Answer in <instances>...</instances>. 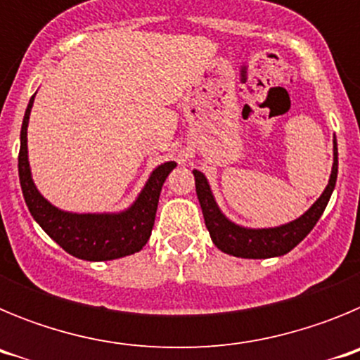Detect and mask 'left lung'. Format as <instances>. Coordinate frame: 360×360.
<instances>
[{
	"mask_svg": "<svg viewBox=\"0 0 360 360\" xmlns=\"http://www.w3.org/2000/svg\"><path fill=\"white\" fill-rule=\"evenodd\" d=\"M337 165H339V160H337V141L333 139L332 174H330L328 186L323 191V195L314 202V205L304 214H301L294 221H288V224L279 225V227L265 229L241 227V225L231 221L224 212L219 211L205 174L202 171L195 169L193 174H195L196 195H198L205 227L211 234L212 243L221 252L236 257H247V259H265V257H278L290 252L295 245L301 243L308 236V232L316 227L321 214L328 205L330 196L335 189Z\"/></svg>",
	"mask_w": 360,
	"mask_h": 360,
	"instance_id": "left-lung-1",
	"label": "left lung"
}]
</instances>
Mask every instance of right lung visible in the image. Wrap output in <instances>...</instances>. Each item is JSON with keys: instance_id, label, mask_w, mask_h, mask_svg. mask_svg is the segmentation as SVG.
<instances>
[{"instance_id": "obj_1", "label": "right lung", "mask_w": 360, "mask_h": 360, "mask_svg": "<svg viewBox=\"0 0 360 360\" xmlns=\"http://www.w3.org/2000/svg\"><path fill=\"white\" fill-rule=\"evenodd\" d=\"M32 95L21 126L18 169L25 202L37 224L46 234L72 256L86 262H110L142 250L151 236L158 198L165 178L176 167V162H164L153 169L141 195L128 209L120 212H68L57 209L37 191L32 180L28 162L27 128L34 106Z\"/></svg>"}]
</instances>
